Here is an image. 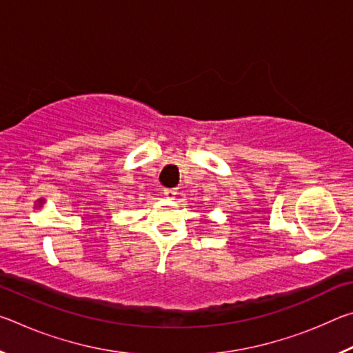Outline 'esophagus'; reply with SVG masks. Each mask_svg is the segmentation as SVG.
<instances>
[{
    "mask_svg": "<svg viewBox=\"0 0 353 353\" xmlns=\"http://www.w3.org/2000/svg\"><path fill=\"white\" fill-rule=\"evenodd\" d=\"M176 194H177V188H165L163 190V196L168 199H174Z\"/></svg>",
    "mask_w": 353,
    "mask_h": 353,
    "instance_id": "34e87169",
    "label": "esophagus"
}]
</instances>
